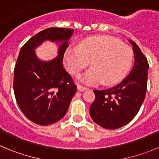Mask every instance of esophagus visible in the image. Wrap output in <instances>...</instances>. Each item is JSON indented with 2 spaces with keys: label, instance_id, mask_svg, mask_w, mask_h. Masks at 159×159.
<instances>
[{
  "label": "esophagus",
  "instance_id": "34e87169",
  "mask_svg": "<svg viewBox=\"0 0 159 159\" xmlns=\"http://www.w3.org/2000/svg\"><path fill=\"white\" fill-rule=\"evenodd\" d=\"M87 89H88V88H87L86 87L82 86L80 84H78V85H77V90L80 91V92H84V91H86Z\"/></svg>",
  "mask_w": 159,
  "mask_h": 159
}]
</instances>
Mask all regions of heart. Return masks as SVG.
<instances>
[{"label":"heart","mask_w":159,"mask_h":159,"mask_svg":"<svg viewBox=\"0 0 159 159\" xmlns=\"http://www.w3.org/2000/svg\"><path fill=\"white\" fill-rule=\"evenodd\" d=\"M133 51L119 39L111 36L85 38L79 47H69L64 53V64L71 75H78L89 64L92 67L80 75V81L97 85L119 83L127 75L133 61Z\"/></svg>","instance_id":"1"}]
</instances>
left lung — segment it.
Returning a JSON list of instances; mask_svg holds the SVG:
<instances>
[{"label": "left lung", "instance_id": "8db88e82", "mask_svg": "<svg viewBox=\"0 0 159 159\" xmlns=\"http://www.w3.org/2000/svg\"><path fill=\"white\" fill-rule=\"evenodd\" d=\"M133 46L134 64L128 76L109 89L94 90L95 99L90 106L93 121L106 129H117L135 117L145 99L149 64L139 46Z\"/></svg>", "mask_w": 159, "mask_h": 159}]
</instances>
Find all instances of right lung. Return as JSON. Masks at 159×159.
<instances>
[{
  "instance_id": "right-lung-1",
  "label": "right lung",
  "mask_w": 159,
  "mask_h": 159,
  "mask_svg": "<svg viewBox=\"0 0 159 159\" xmlns=\"http://www.w3.org/2000/svg\"><path fill=\"white\" fill-rule=\"evenodd\" d=\"M73 32L48 28L31 37L20 48L14 68V94L24 115L38 125L52 124L62 119L76 92V85L63 67L67 40ZM44 40L64 41L58 57L48 62L39 60L34 52Z\"/></svg>"
}]
</instances>
